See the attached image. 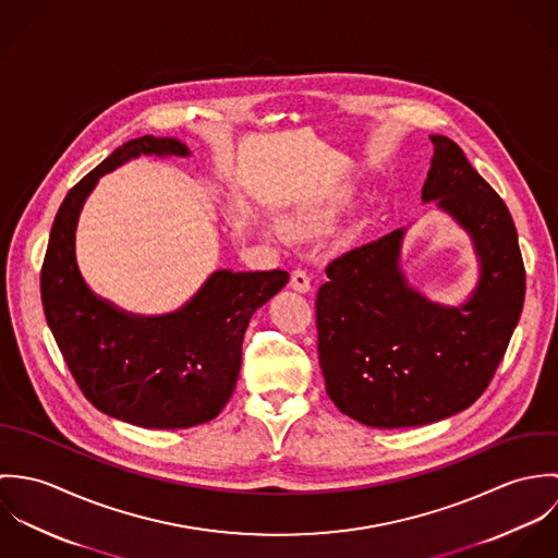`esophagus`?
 Segmentation results:
<instances>
[{"mask_svg": "<svg viewBox=\"0 0 558 558\" xmlns=\"http://www.w3.org/2000/svg\"><path fill=\"white\" fill-rule=\"evenodd\" d=\"M290 288L296 290V292H301V294H305V292L312 290V277H310L303 268H296V270L292 272V277H290Z\"/></svg>", "mask_w": 558, "mask_h": 558, "instance_id": "1", "label": "esophagus"}]
</instances>
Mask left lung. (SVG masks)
Returning <instances> with one entry per match:
<instances>
[{
	"mask_svg": "<svg viewBox=\"0 0 558 558\" xmlns=\"http://www.w3.org/2000/svg\"><path fill=\"white\" fill-rule=\"evenodd\" d=\"M421 199L469 232L478 283L460 307L432 303L399 268L405 228L352 246L318 290L319 367L332 403L369 427H416L466 410L487 389L524 305L513 219L462 148L429 135Z\"/></svg>",
	"mask_w": 558,
	"mask_h": 558,
	"instance_id": "obj_1",
	"label": "left lung"
}]
</instances>
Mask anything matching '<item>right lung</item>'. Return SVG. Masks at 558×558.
I'll list each match as a JSON object with an SVG mask.
<instances>
[{"instance_id": "1", "label": "right lung", "mask_w": 558, "mask_h": 558, "mask_svg": "<svg viewBox=\"0 0 558 558\" xmlns=\"http://www.w3.org/2000/svg\"><path fill=\"white\" fill-rule=\"evenodd\" d=\"M142 155L189 157L173 137H137L113 150L64 197L40 270L45 318L85 399L148 429L213 421L239 380L251 316L290 279L286 270L213 272L178 312L133 316L98 299L81 277L75 230L102 173Z\"/></svg>"}]
</instances>
